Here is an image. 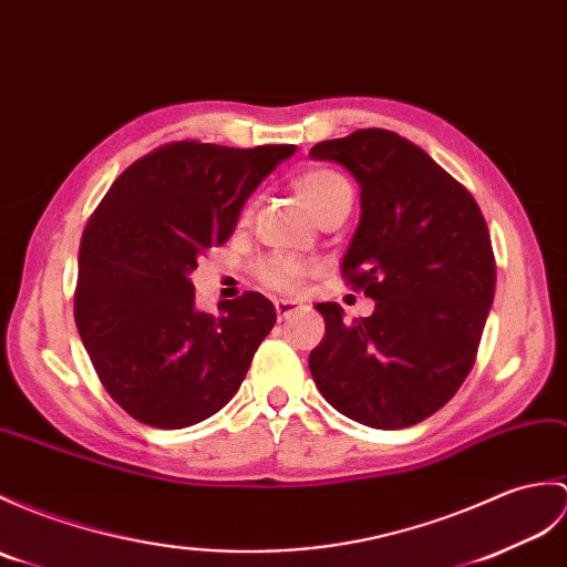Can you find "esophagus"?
<instances>
[{"mask_svg":"<svg viewBox=\"0 0 567 567\" xmlns=\"http://www.w3.org/2000/svg\"><path fill=\"white\" fill-rule=\"evenodd\" d=\"M299 305L295 299H275V311H278L280 319H289V316L297 313Z\"/></svg>","mask_w":567,"mask_h":567,"instance_id":"esophagus-1","label":"esophagus"}]
</instances>
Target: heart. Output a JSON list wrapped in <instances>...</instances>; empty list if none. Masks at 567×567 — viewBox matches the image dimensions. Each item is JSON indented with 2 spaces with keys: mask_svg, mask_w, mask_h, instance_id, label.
<instances>
[{
  "mask_svg": "<svg viewBox=\"0 0 567 567\" xmlns=\"http://www.w3.org/2000/svg\"><path fill=\"white\" fill-rule=\"evenodd\" d=\"M295 190L316 219H319L326 207H331L336 200H340V197L352 195L350 183L340 174H336V171L328 168L305 171V174L297 176ZM307 272L309 262L295 256H270L266 260H260L256 268L258 280L270 289H280V292L295 289Z\"/></svg>",
  "mask_w": 567,
  "mask_h": 567,
  "instance_id": "b5f03b06",
  "label": "heart"
}]
</instances>
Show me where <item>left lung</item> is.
<instances>
[{
    "label": "left lung",
    "mask_w": 567,
    "mask_h": 567,
    "mask_svg": "<svg viewBox=\"0 0 567 567\" xmlns=\"http://www.w3.org/2000/svg\"><path fill=\"white\" fill-rule=\"evenodd\" d=\"M360 183V224L340 262L374 313L343 321L316 305L326 336L309 354L323 399L354 423L411 427L437 413L476 360L495 295L488 224L471 193L430 154L379 127L319 142Z\"/></svg>",
    "instance_id": "1"
}]
</instances>
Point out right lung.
Returning a JSON list of instances; mask_svg holds the SVG:
<instances>
[{"label":"right lung","instance_id":"right-lung-1","mask_svg":"<svg viewBox=\"0 0 567 567\" xmlns=\"http://www.w3.org/2000/svg\"><path fill=\"white\" fill-rule=\"evenodd\" d=\"M295 144L171 142L115 178L79 246L74 321L113 401L144 425L190 427L239 391L275 326L258 292L195 307L190 272Z\"/></svg>","mask_w":567,"mask_h":567}]
</instances>
